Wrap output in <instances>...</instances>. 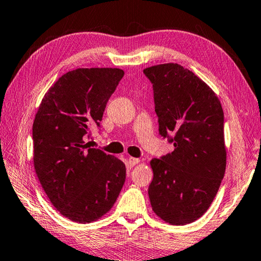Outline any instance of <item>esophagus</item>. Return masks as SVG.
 <instances>
[{"label":"esophagus","instance_id":"esophagus-1","mask_svg":"<svg viewBox=\"0 0 261 261\" xmlns=\"http://www.w3.org/2000/svg\"><path fill=\"white\" fill-rule=\"evenodd\" d=\"M139 163V159H137V158H129V160H127V164H129V166L130 167H134V166H136V165H137Z\"/></svg>","mask_w":261,"mask_h":261}]
</instances>
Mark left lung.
Returning <instances> with one entry per match:
<instances>
[{"instance_id":"left-lung-1","label":"left lung","mask_w":261,"mask_h":261,"mask_svg":"<svg viewBox=\"0 0 261 261\" xmlns=\"http://www.w3.org/2000/svg\"><path fill=\"white\" fill-rule=\"evenodd\" d=\"M144 74L152 84L159 135L174 145L151 160L148 196L161 220L185 225L208 210L224 176V114L212 88L181 65L152 66Z\"/></svg>"}]
</instances>
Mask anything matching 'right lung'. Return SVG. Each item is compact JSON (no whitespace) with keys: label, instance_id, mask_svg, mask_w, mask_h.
Masks as SVG:
<instances>
[{"label":"right lung","instance_id":"right-lung-1","mask_svg":"<svg viewBox=\"0 0 261 261\" xmlns=\"http://www.w3.org/2000/svg\"><path fill=\"white\" fill-rule=\"evenodd\" d=\"M124 76L119 68H77L58 79L41 101L32 126L34 164L55 208L77 223L113 208L125 182L123 161L84 139L100 122Z\"/></svg>","mask_w":261,"mask_h":261}]
</instances>
